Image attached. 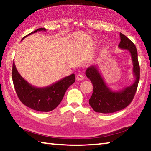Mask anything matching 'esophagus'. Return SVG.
I'll use <instances>...</instances> for the list:
<instances>
[{"label": "esophagus", "mask_w": 151, "mask_h": 151, "mask_svg": "<svg viewBox=\"0 0 151 151\" xmlns=\"http://www.w3.org/2000/svg\"><path fill=\"white\" fill-rule=\"evenodd\" d=\"M76 80L78 81H82V80H84V78H85V77H84V76L83 75H81V74H78V75H76Z\"/></svg>", "instance_id": "34e87169"}]
</instances>
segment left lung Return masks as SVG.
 <instances>
[{"label":"left lung","mask_w":151,"mask_h":151,"mask_svg":"<svg viewBox=\"0 0 151 151\" xmlns=\"http://www.w3.org/2000/svg\"><path fill=\"white\" fill-rule=\"evenodd\" d=\"M121 42L119 48L128 50L131 55L134 81L131 85L119 91H112L107 86L99 72L98 66H91L86 70V76L93 85V93L89 99V104L96 112L112 113L123 109L131 103L136 93L140 79V66L136 47L126 36L120 33Z\"/></svg>","instance_id":"8db88e82"}]
</instances>
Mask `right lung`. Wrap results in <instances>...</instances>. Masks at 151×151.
<instances>
[{
  "label": "right lung",
  "mask_w": 151,
  "mask_h": 151,
  "mask_svg": "<svg viewBox=\"0 0 151 151\" xmlns=\"http://www.w3.org/2000/svg\"><path fill=\"white\" fill-rule=\"evenodd\" d=\"M42 30L46 31V29H38L25 36L22 40L30 35ZM12 77L20 101L27 106L40 112H49L57 108L63 100L66 91L75 82V74H72L51 85L45 87H36L22 77L18 72L14 62L12 65Z\"/></svg>",
  "instance_id": "1"
}]
</instances>
